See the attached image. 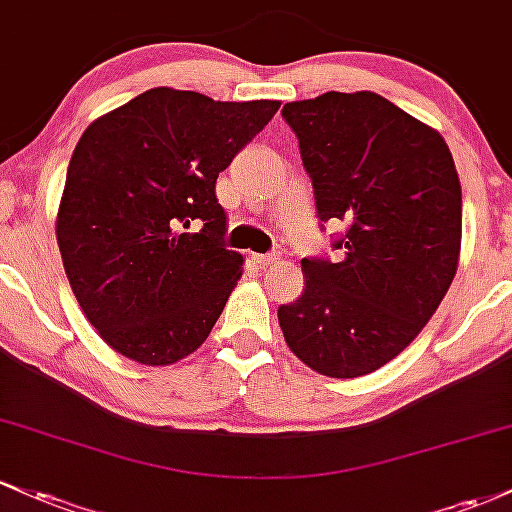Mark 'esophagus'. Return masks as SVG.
Returning <instances> with one entry per match:
<instances>
[{
  "mask_svg": "<svg viewBox=\"0 0 512 512\" xmlns=\"http://www.w3.org/2000/svg\"><path fill=\"white\" fill-rule=\"evenodd\" d=\"M250 260L257 262L260 267H267L272 265V262H277L279 255H274V252H265V255H260V252H250Z\"/></svg>",
  "mask_w": 512,
  "mask_h": 512,
  "instance_id": "obj_1",
  "label": "esophagus"
}]
</instances>
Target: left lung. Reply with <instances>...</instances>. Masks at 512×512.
<instances>
[{"label": "left lung", "mask_w": 512, "mask_h": 512, "mask_svg": "<svg viewBox=\"0 0 512 512\" xmlns=\"http://www.w3.org/2000/svg\"><path fill=\"white\" fill-rule=\"evenodd\" d=\"M320 221L347 223L338 262L303 257L279 306L286 345L318 374L355 379L401 355L445 299L462 247V184L445 138L374 92L284 104Z\"/></svg>", "instance_id": "left-lung-1"}]
</instances>
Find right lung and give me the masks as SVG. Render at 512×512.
<instances>
[{
    "label": "right lung",
    "mask_w": 512,
    "mask_h": 512,
    "mask_svg": "<svg viewBox=\"0 0 512 512\" xmlns=\"http://www.w3.org/2000/svg\"><path fill=\"white\" fill-rule=\"evenodd\" d=\"M277 109L155 87L82 133L55 235L84 316L123 357L165 367L209 338L243 277L223 245L218 172Z\"/></svg>",
    "instance_id": "right-lung-1"
}]
</instances>
